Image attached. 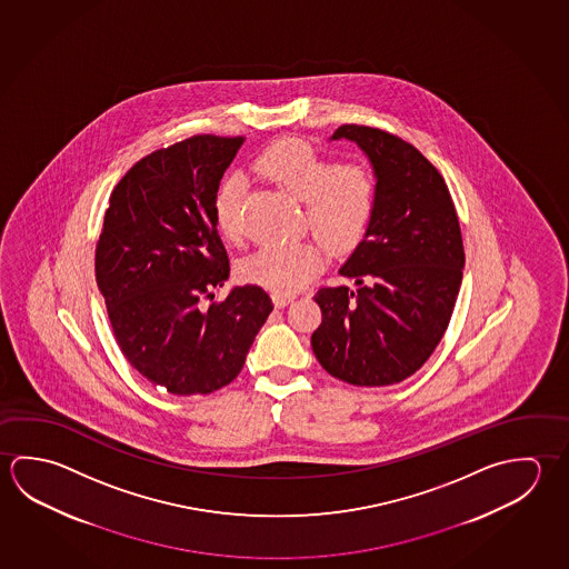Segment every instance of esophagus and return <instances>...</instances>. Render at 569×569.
Masks as SVG:
<instances>
[{
	"instance_id": "34e87169",
	"label": "esophagus",
	"mask_w": 569,
	"mask_h": 569,
	"mask_svg": "<svg viewBox=\"0 0 569 569\" xmlns=\"http://www.w3.org/2000/svg\"><path fill=\"white\" fill-rule=\"evenodd\" d=\"M271 299H273V306H276V308L278 309H281V308H286V306H288L289 301H291V296H276V293H273V296H271Z\"/></svg>"
}]
</instances>
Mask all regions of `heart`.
<instances>
[{"mask_svg":"<svg viewBox=\"0 0 569 569\" xmlns=\"http://www.w3.org/2000/svg\"><path fill=\"white\" fill-rule=\"evenodd\" d=\"M258 166L266 178L303 203L309 230L331 250H349L363 238L376 210V181L366 168L338 166L298 140L271 146ZM241 191L240 176H230L213 193L216 226L228 240L240 238ZM323 260L321 246L313 241L266 246L241 261L240 278L276 296H291L313 280Z\"/></svg>","mask_w":569,"mask_h":569,"instance_id":"heart-1","label":"heart"}]
</instances>
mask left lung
Returning a JSON list of instances; mask_svg holds the SVG:
<instances>
[{"label":"left lung","mask_w":569,"mask_h":569,"mask_svg":"<svg viewBox=\"0 0 569 569\" xmlns=\"http://www.w3.org/2000/svg\"><path fill=\"white\" fill-rule=\"evenodd\" d=\"M331 140L368 156L376 210L339 268L356 286L313 296L321 323L311 348L333 378L391 386L416 373L448 329L466 263L458 213L439 171L408 141L353 123Z\"/></svg>","instance_id":"1"}]
</instances>
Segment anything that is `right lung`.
<instances>
[{
  "label": "right lung",
  "mask_w": 569,
  "mask_h": 569,
  "mask_svg": "<svg viewBox=\"0 0 569 569\" xmlns=\"http://www.w3.org/2000/svg\"><path fill=\"white\" fill-rule=\"evenodd\" d=\"M246 138L193 136L146 156L111 191L96 248V280L121 353L176 396L238 378L273 309L260 286L230 278L213 193Z\"/></svg>",
  "instance_id": "add662e5"
}]
</instances>
